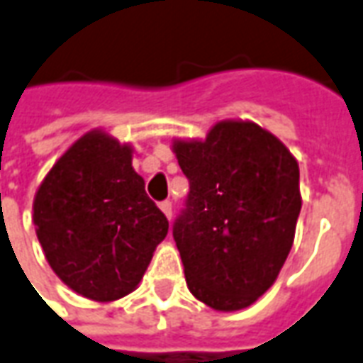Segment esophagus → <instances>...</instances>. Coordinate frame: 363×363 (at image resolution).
<instances>
[{
    "label": "esophagus",
    "mask_w": 363,
    "mask_h": 363,
    "mask_svg": "<svg viewBox=\"0 0 363 363\" xmlns=\"http://www.w3.org/2000/svg\"><path fill=\"white\" fill-rule=\"evenodd\" d=\"M160 209H161V211H163V213H165V217H167V219H171V217H173V203L169 202V200H165V202H161L160 203Z\"/></svg>",
    "instance_id": "34e87169"
}]
</instances>
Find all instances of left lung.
<instances>
[{"instance_id":"left-lung-1","label":"left lung","mask_w":363,"mask_h":363,"mask_svg":"<svg viewBox=\"0 0 363 363\" xmlns=\"http://www.w3.org/2000/svg\"><path fill=\"white\" fill-rule=\"evenodd\" d=\"M190 182L173 225L190 292L217 311L248 308L275 283L302 208L300 169L275 134L221 121L206 140H174Z\"/></svg>"}]
</instances>
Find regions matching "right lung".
Wrapping results in <instances>:
<instances>
[{
  "label": "right lung",
  "mask_w": 363,
  "mask_h": 363,
  "mask_svg": "<svg viewBox=\"0 0 363 363\" xmlns=\"http://www.w3.org/2000/svg\"><path fill=\"white\" fill-rule=\"evenodd\" d=\"M32 211L50 267L71 291L96 302L130 294L169 230L134 171L133 147L99 128L55 161Z\"/></svg>",
  "instance_id": "obj_1"
}]
</instances>
